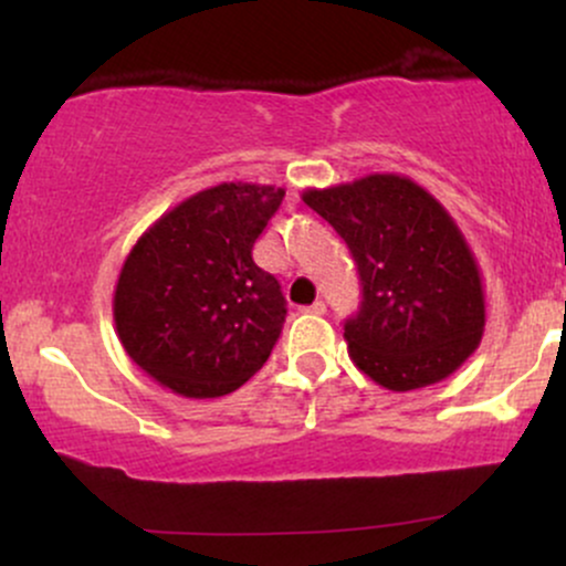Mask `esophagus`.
<instances>
[{"label": "esophagus", "instance_id": "34e87169", "mask_svg": "<svg viewBox=\"0 0 566 566\" xmlns=\"http://www.w3.org/2000/svg\"><path fill=\"white\" fill-rule=\"evenodd\" d=\"M305 311H308V314H316V316H322L324 311H327V303H324V301H316L314 305H308V308H305Z\"/></svg>", "mask_w": 566, "mask_h": 566}]
</instances>
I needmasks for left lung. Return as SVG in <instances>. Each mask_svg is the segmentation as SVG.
<instances>
[{
    "instance_id": "left-lung-1",
    "label": "left lung",
    "mask_w": 566,
    "mask_h": 566,
    "mask_svg": "<svg viewBox=\"0 0 566 566\" xmlns=\"http://www.w3.org/2000/svg\"><path fill=\"white\" fill-rule=\"evenodd\" d=\"M303 201L340 233L361 279L348 356L388 391H415L463 365L484 335L482 271L463 231L423 186L375 172L308 188Z\"/></svg>"
}]
</instances>
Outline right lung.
<instances>
[{
	"label": "right lung",
	"instance_id": "right-lung-1",
	"mask_svg": "<svg viewBox=\"0 0 566 566\" xmlns=\"http://www.w3.org/2000/svg\"><path fill=\"white\" fill-rule=\"evenodd\" d=\"M284 188L220 184L165 212L129 250L114 290L122 348L188 399L237 391L265 365L287 303L252 244Z\"/></svg>",
	"mask_w": 566,
	"mask_h": 566
}]
</instances>
